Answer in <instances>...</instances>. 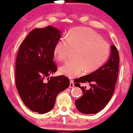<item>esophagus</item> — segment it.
I'll return each instance as SVG.
<instances>
[{
    "label": "esophagus",
    "mask_w": 133,
    "mask_h": 133,
    "mask_svg": "<svg viewBox=\"0 0 133 133\" xmlns=\"http://www.w3.org/2000/svg\"><path fill=\"white\" fill-rule=\"evenodd\" d=\"M74 82L72 81H70V84H69V88H74Z\"/></svg>",
    "instance_id": "obj_1"
}]
</instances>
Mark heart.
<instances>
[{"label": "heart", "instance_id": "heart-1", "mask_svg": "<svg viewBox=\"0 0 133 133\" xmlns=\"http://www.w3.org/2000/svg\"><path fill=\"white\" fill-rule=\"evenodd\" d=\"M74 51L75 59L60 68L61 74L69 78L77 77L84 71L92 72L101 68L110 57L111 47L94 30L76 27L69 30L65 40L57 41L53 53L59 61L66 62Z\"/></svg>", "mask_w": 133, "mask_h": 133}]
</instances>
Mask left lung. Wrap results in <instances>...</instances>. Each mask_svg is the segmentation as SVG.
I'll use <instances>...</instances> for the list:
<instances>
[{
    "label": "left lung",
    "mask_w": 133,
    "mask_h": 133,
    "mask_svg": "<svg viewBox=\"0 0 133 133\" xmlns=\"http://www.w3.org/2000/svg\"><path fill=\"white\" fill-rule=\"evenodd\" d=\"M108 61L101 68L88 75L74 79V86L81 88L82 96L75 101L79 111L84 114H96L103 109L110 101L114 91L119 72V57L115 45H112ZM89 83L90 89L81 87Z\"/></svg>",
    "instance_id": "8db88e82"
}]
</instances>
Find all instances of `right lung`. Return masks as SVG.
<instances>
[{
  "label": "right lung",
  "mask_w": 133,
  "mask_h": 133,
  "mask_svg": "<svg viewBox=\"0 0 133 133\" xmlns=\"http://www.w3.org/2000/svg\"><path fill=\"white\" fill-rule=\"evenodd\" d=\"M61 36L59 30L50 25L35 29L21 44L17 56V89L24 104L39 114L51 111L57 94L70 84L64 76L49 77L57 70L53 50Z\"/></svg>",
  "instance_id": "1"
}]
</instances>
